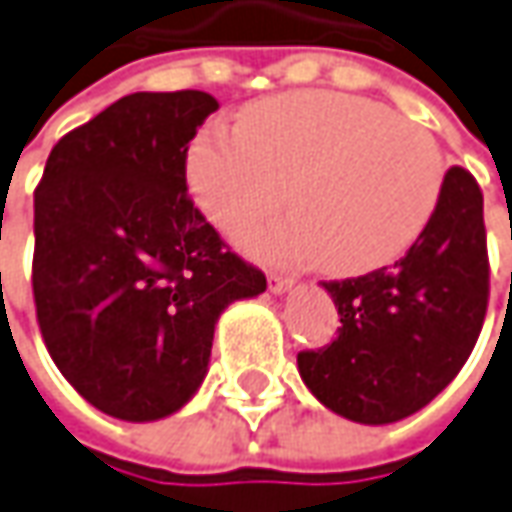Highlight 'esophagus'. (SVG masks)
Here are the masks:
<instances>
[{
  "label": "esophagus",
  "mask_w": 512,
  "mask_h": 512,
  "mask_svg": "<svg viewBox=\"0 0 512 512\" xmlns=\"http://www.w3.org/2000/svg\"><path fill=\"white\" fill-rule=\"evenodd\" d=\"M294 288V280L291 277H283V274H269V291L271 294H285Z\"/></svg>",
  "instance_id": "34e87169"
}]
</instances>
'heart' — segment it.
I'll list each match as a JSON object with an SVG mask.
<instances>
[{
	"instance_id": "obj_1",
	"label": "heart",
	"mask_w": 512,
	"mask_h": 512,
	"mask_svg": "<svg viewBox=\"0 0 512 512\" xmlns=\"http://www.w3.org/2000/svg\"><path fill=\"white\" fill-rule=\"evenodd\" d=\"M443 176L426 128L342 92L257 100L241 125L210 123L187 151L190 193L215 227L238 235L291 196L300 212L252 232L246 249L266 260L319 257L344 277L384 269L412 249Z\"/></svg>"
}]
</instances>
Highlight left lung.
<instances>
[{
	"instance_id": "1",
	"label": "left lung",
	"mask_w": 512,
	"mask_h": 512,
	"mask_svg": "<svg viewBox=\"0 0 512 512\" xmlns=\"http://www.w3.org/2000/svg\"><path fill=\"white\" fill-rule=\"evenodd\" d=\"M322 288L342 328L328 347L297 356L311 395L364 426L420 412L460 373L488 311V246L474 176L448 170L431 221L392 269Z\"/></svg>"
}]
</instances>
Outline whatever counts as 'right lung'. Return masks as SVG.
<instances>
[{"label": "right lung", "mask_w": 512, "mask_h": 512, "mask_svg": "<svg viewBox=\"0 0 512 512\" xmlns=\"http://www.w3.org/2000/svg\"><path fill=\"white\" fill-rule=\"evenodd\" d=\"M207 92H134L50 151L36 187L33 297L55 367L103 415L179 412L210 367L215 322L266 277L187 196Z\"/></svg>", "instance_id": "1"}]
</instances>
